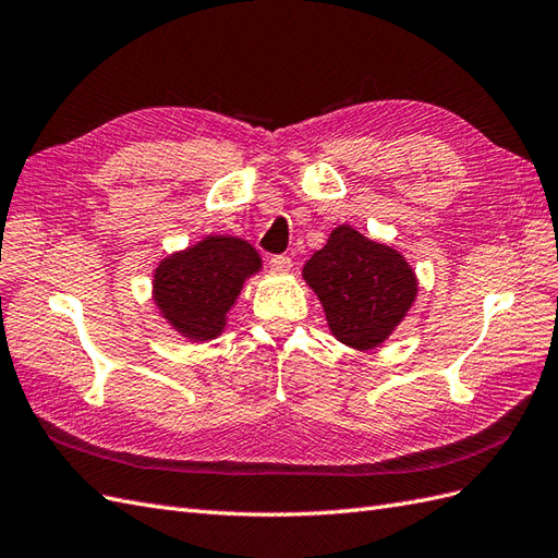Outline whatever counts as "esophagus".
<instances>
[{
	"label": "esophagus",
	"instance_id": "obj_1",
	"mask_svg": "<svg viewBox=\"0 0 558 558\" xmlns=\"http://www.w3.org/2000/svg\"><path fill=\"white\" fill-rule=\"evenodd\" d=\"M268 266H270V270H274V274H288V270L292 268V259H290V256H284V254H276V256H270V259H268Z\"/></svg>",
	"mask_w": 558,
	"mask_h": 558
}]
</instances>
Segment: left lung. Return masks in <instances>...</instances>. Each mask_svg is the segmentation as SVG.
Masks as SVG:
<instances>
[{"instance_id": "obj_1", "label": "left lung", "mask_w": 558, "mask_h": 558, "mask_svg": "<svg viewBox=\"0 0 558 558\" xmlns=\"http://www.w3.org/2000/svg\"><path fill=\"white\" fill-rule=\"evenodd\" d=\"M302 276L320 299L337 341L373 351L415 306L420 282L405 256L341 223L304 264Z\"/></svg>"}]
</instances>
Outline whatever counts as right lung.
Returning a JSON list of instances; mask_svg holds the SVG:
<instances>
[{
  "mask_svg": "<svg viewBox=\"0 0 558 558\" xmlns=\"http://www.w3.org/2000/svg\"><path fill=\"white\" fill-rule=\"evenodd\" d=\"M262 266L259 252L247 240L209 233L157 262L153 304L179 337L205 344L226 330L228 313Z\"/></svg>",
  "mask_w": 558,
  "mask_h": 558,
  "instance_id": "1",
  "label": "right lung"
}]
</instances>
